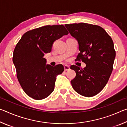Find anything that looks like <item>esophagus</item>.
I'll return each instance as SVG.
<instances>
[{
  "instance_id": "esophagus-1",
  "label": "esophagus",
  "mask_w": 127,
  "mask_h": 127,
  "mask_svg": "<svg viewBox=\"0 0 127 127\" xmlns=\"http://www.w3.org/2000/svg\"><path fill=\"white\" fill-rule=\"evenodd\" d=\"M64 70H65V71H67V70H70L69 66H68L67 65H64Z\"/></svg>"
}]
</instances>
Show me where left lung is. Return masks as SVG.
<instances>
[{
    "instance_id": "8db88e82",
    "label": "left lung",
    "mask_w": 127,
    "mask_h": 127,
    "mask_svg": "<svg viewBox=\"0 0 127 127\" xmlns=\"http://www.w3.org/2000/svg\"><path fill=\"white\" fill-rule=\"evenodd\" d=\"M78 43L77 61L85 62L84 68L73 65L76 73L71 84L77 93L92 97L104 89L113 70L115 51L112 39L100 26L85 23L65 25Z\"/></svg>"
}]
</instances>
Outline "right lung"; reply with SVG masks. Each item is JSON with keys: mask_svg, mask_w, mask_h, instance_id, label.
I'll return each instance as SVG.
<instances>
[{"mask_svg": "<svg viewBox=\"0 0 127 127\" xmlns=\"http://www.w3.org/2000/svg\"><path fill=\"white\" fill-rule=\"evenodd\" d=\"M68 32L63 25L45 26L27 31L17 43L13 62L21 87L28 96L42 100L54 90L58 75L64 71L62 64H46L45 54L50 53L55 40Z\"/></svg>", "mask_w": 127, "mask_h": 127, "instance_id": "right-lung-1", "label": "right lung"}]
</instances>
